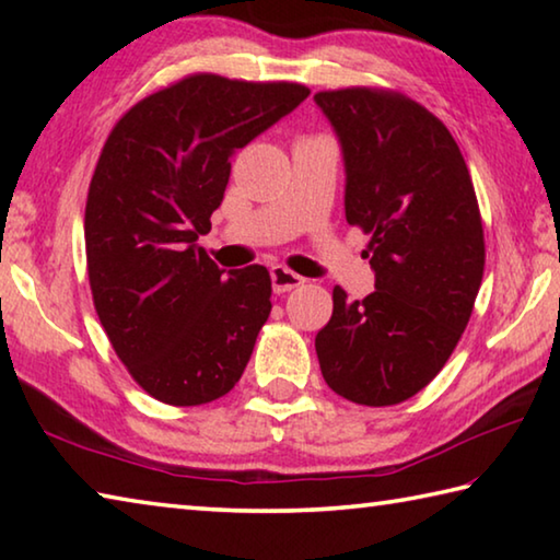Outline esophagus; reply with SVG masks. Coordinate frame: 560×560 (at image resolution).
<instances>
[{
    "mask_svg": "<svg viewBox=\"0 0 560 560\" xmlns=\"http://www.w3.org/2000/svg\"><path fill=\"white\" fill-rule=\"evenodd\" d=\"M303 281L306 279L299 277L296 271H291L287 267H271V287L277 293H287L291 289H296Z\"/></svg>",
    "mask_w": 560,
    "mask_h": 560,
    "instance_id": "esophagus-1",
    "label": "esophagus"
}]
</instances>
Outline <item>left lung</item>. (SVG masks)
Wrapping results in <instances>:
<instances>
[{
    "label": "left lung",
    "instance_id": "obj_1",
    "mask_svg": "<svg viewBox=\"0 0 560 560\" xmlns=\"http://www.w3.org/2000/svg\"><path fill=\"white\" fill-rule=\"evenodd\" d=\"M343 150L346 220L371 234L375 291L318 330L324 381L350 402L397 405L438 375L485 277V230L467 163L444 122L397 91H320Z\"/></svg>",
    "mask_w": 560,
    "mask_h": 560
}]
</instances>
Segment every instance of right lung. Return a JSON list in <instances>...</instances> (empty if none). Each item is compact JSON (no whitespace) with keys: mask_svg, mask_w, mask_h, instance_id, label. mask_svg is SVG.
Masks as SVG:
<instances>
[{"mask_svg":"<svg viewBox=\"0 0 560 560\" xmlns=\"http://www.w3.org/2000/svg\"><path fill=\"white\" fill-rule=\"evenodd\" d=\"M301 83L192 73L138 101L101 150L86 200L93 306L148 395L205 405L240 383L271 314V277L224 269L197 246L232 158L306 101Z\"/></svg>","mask_w":560,"mask_h":560,"instance_id":"add662e5","label":"right lung"}]
</instances>
